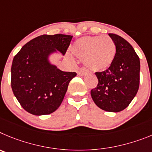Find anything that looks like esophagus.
<instances>
[{
  "instance_id": "obj_1",
  "label": "esophagus",
  "mask_w": 152,
  "mask_h": 152,
  "mask_svg": "<svg viewBox=\"0 0 152 152\" xmlns=\"http://www.w3.org/2000/svg\"><path fill=\"white\" fill-rule=\"evenodd\" d=\"M86 74H87V70L85 68H81L78 71V75L79 76H85Z\"/></svg>"
}]
</instances>
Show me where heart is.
<instances>
[{
    "label": "heart",
    "instance_id": "b5f03b06",
    "mask_svg": "<svg viewBox=\"0 0 152 152\" xmlns=\"http://www.w3.org/2000/svg\"><path fill=\"white\" fill-rule=\"evenodd\" d=\"M73 55L83 60L85 66L92 72L107 69L113 62L116 45L109 36H84L73 43Z\"/></svg>",
    "mask_w": 152,
    "mask_h": 152
}]
</instances>
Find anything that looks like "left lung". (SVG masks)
<instances>
[{
  "label": "left lung",
  "instance_id": "1",
  "mask_svg": "<svg viewBox=\"0 0 152 152\" xmlns=\"http://www.w3.org/2000/svg\"><path fill=\"white\" fill-rule=\"evenodd\" d=\"M116 45V55L108 69L96 72L98 83L91 90L95 104L109 112L129 106L139 87L140 61L132 46L116 34H109Z\"/></svg>",
  "mask_w": 152,
  "mask_h": 152
}]
</instances>
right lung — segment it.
I'll list each match as a JSON object with an SVG mask.
<instances>
[{"instance_id":"add662e5","label":"right lung","mask_w":152,"mask_h":152,"mask_svg":"<svg viewBox=\"0 0 152 152\" xmlns=\"http://www.w3.org/2000/svg\"><path fill=\"white\" fill-rule=\"evenodd\" d=\"M72 35L38 36L23 46L13 60L11 87L23 108L33 115L50 114L62 103L75 72H64L50 64L49 56L65 54Z\"/></svg>"}]
</instances>
